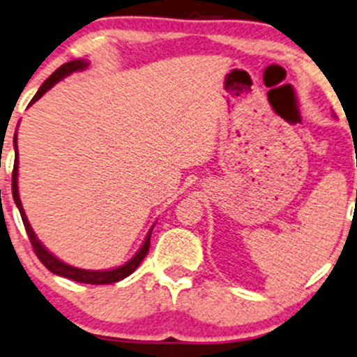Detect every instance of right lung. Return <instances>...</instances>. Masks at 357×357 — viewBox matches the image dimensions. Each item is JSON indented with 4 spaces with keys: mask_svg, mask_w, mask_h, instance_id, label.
<instances>
[{
    "mask_svg": "<svg viewBox=\"0 0 357 357\" xmlns=\"http://www.w3.org/2000/svg\"><path fill=\"white\" fill-rule=\"evenodd\" d=\"M86 66H88V63H86L84 59H75V61L64 63L63 66H59L58 70H56L53 75H51L50 78L41 84V88L38 89L36 94H34V98L31 100V102H29V105H33V102H36L38 100H40L43 94L48 91V89L53 88V86L58 83V81H61L64 76L71 75V73H75V71H83V70H86ZM16 141H18V136L15 135V139H13V143H15L16 156H15V166H13V179H11L13 199H15L16 206H18L21 220H23V225H24V229H26L28 238H29V241H31V246L34 249V252H36L38 259H40L41 263L45 264L46 268H48L53 274H58V276L73 279V281H76V282H86V284H111V282H118L126 276H130V274L135 271L137 266L141 264V261L144 259V256L148 255L149 239H151V231L153 229L149 231L148 236H146L143 246H141L139 251H137L136 255L132 256L126 264L119 266V268H116V269H109V271H89V269H79V268H75V266H70V264L63 263V261H59L58 257L51 255L48 249H46L40 243V239H38L36 234H34L33 227L29 226L26 214H24L23 204H21L20 192H18V146H16Z\"/></svg>",
    "mask_w": 357,
    "mask_h": 357,
    "instance_id": "1",
    "label": "right lung"
}]
</instances>
